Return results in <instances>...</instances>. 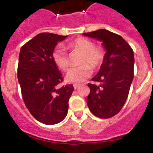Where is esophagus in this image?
<instances>
[{
	"label": "esophagus",
	"instance_id": "1",
	"mask_svg": "<svg viewBox=\"0 0 153 153\" xmlns=\"http://www.w3.org/2000/svg\"><path fill=\"white\" fill-rule=\"evenodd\" d=\"M79 86H80V85L79 84H74V89H78L79 87Z\"/></svg>",
	"mask_w": 153,
	"mask_h": 153
}]
</instances>
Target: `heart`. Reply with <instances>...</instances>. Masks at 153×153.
I'll return each instance as SVG.
<instances>
[{
	"label": "heart",
	"instance_id": "obj_1",
	"mask_svg": "<svg viewBox=\"0 0 153 153\" xmlns=\"http://www.w3.org/2000/svg\"><path fill=\"white\" fill-rule=\"evenodd\" d=\"M67 48L71 51L83 52L80 62L77 67L69 70L66 80L69 83H82L90 76L93 73L92 67L95 70L100 68L105 62L106 51L102 45H95L93 40L85 37H77L67 44ZM52 60L60 70H67L70 66L68 55L62 47H56L52 53Z\"/></svg>",
	"mask_w": 153,
	"mask_h": 153
}]
</instances>
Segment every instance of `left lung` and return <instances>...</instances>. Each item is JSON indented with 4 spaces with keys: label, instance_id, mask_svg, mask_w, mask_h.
I'll return each mask as SVG.
<instances>
[{
    "label": "left lung",
    "instance_id": "1",
    "mask_svg": "<svg viewBox=\"0 0 153 153\" xmlns=\"http://www.w3.org/2000/svg\"><path fill=\"white\" fill-rule=\"evenodd\" d=\"M102 41L106 51L105 62L92 78L98 84L88 83L87 105L96 117L108 119L120 113L129 95L134 73V55L129 44L120 35L105 29L83 33Z\"/></svg>",
    "mask_w": 153,
    "mask_h": 153
}]
</instances>
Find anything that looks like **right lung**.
I'll return each instance as SVG.
<instances>
[{
	"label": "right lung",
	"instance_id": "right-lung-1",
	"mask_svg": "<svg viewBox=\"0 0 153 153\" xmlns=\"http://www.w3.org/2000/svg\"><path fill=\"white\" fill-rule=\"evenodd\" d=\"M67 36L41 33L22 46L19 54L17 78L25 106L39 122L53 125L64 120L72 84L58 87L63 78L52 60V53Z\"/></svg>",
	"mask_w": 153,
	"mask_h": 153
}]
</instances>
